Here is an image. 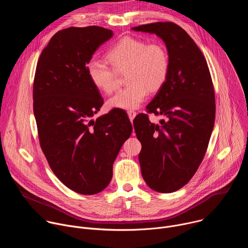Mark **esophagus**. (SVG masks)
Wrapping results in <instances>:
<instances>
[{"mask_svg": "<svg viewBox=\"0 0 248 248\" xmlns=\"http://www.w3.org/2000/svg\"><path fill=\"white\" fill-rule=\"evenodd\" d=\"M127 116H128V118H129V120L131 122L135 118L136 112H134V111H127Z\"/></svg>", "mask_w": 248, "mask_h": 248, "instance_id": "1", "label": "esophagus"}]
</instances>
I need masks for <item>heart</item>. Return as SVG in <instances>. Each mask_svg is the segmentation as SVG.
I'll list each match as a JSON object with an SVG mask.
<instances>
[{
  "label": "heart",
  "mask_w": 248,
  "mask_h": 248,
  "mask_svg": "<svg viewBox=\"0 0 248 248\" xmlns=\"http://www.w3.org/2000/svg\"><path fill=\"white\" fill-rule=\"evenodd\" d=\"M109 64L93 60L87 65V74L93 85L106 94L119 86L118 74L125 76L129 84L108 101L113 109L134 110L140 107L149 91L156 92L166 82L170 59L161 43H149L134 37H124L107 53Z\"/></svg>",
  "instance_id": "b5f03b06"
}]
</instances>
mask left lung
<instances>
[{
    "label": "left lung",
    "mask_w": 248,
    "mask_h": 248,
    "mask_svg": "<svg viewBox=\"0 0 248 248\" xmlns=\"http://www.w3.org/2000/svg\"><path fill=\"white\" fill-rule=\"evenodd\" d=\"M156 34L166 45L169 76L146 109L165 119L160 124L140 114L133 121L143 144L138 159L147 186L170 193L186 186L206 153L215 123V93L207 62L189 35L172 22L131 28Z\"/></svg>",
    "instance_id": "obj_1"
}]
</instances>
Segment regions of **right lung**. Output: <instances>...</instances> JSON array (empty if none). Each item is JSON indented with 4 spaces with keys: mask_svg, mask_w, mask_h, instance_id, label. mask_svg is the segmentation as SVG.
Listing matches in <instances>:
<instances>
[{
    "mask_svg": "<svg viewBox=\"0 0 248 248\" xmlns=\"http://www.w3.org/2000/svg\"><path fill=\"white\" fill-rule=\"evenodd\" d=\"M114 32L100 26L57 32L42 51L33 83V112L42 151L57 178L84 195L104 190L132 126L124 110L96 120L103 99L87 74L96 50Z\"/></svg>",
    "mask_w": 248,
    "mask_h": 248,
    "instance_id": "add662e5",
    "label": "right lung"
}]
</instances>
